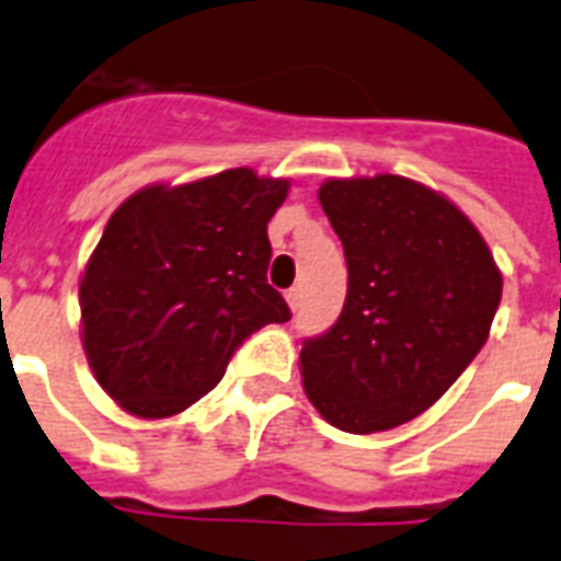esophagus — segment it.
Returning a JSON list of instances; mask_svg holds the SVG:
<instances>
[{"mask_svg":"<svg viewBox=\"0 0 561 561\" xmlns=\"http://www.w3.org/2000/svg\"><path fill=\"white\" fill-rule=\"evenodd\" d=\"M286 304H289V310H298V304H301V289L293 286L289 293H286Z\"/></svg>","mask_w":561,"mask_h":561,"instance_id":"34e87169","label":"esophagus"}]
</instances>
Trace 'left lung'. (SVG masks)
<instances>
[{
  "label": "left lung",
  "mask_w": 561,
  "mask_h": 561,
  "mask_svg": "<svg viewBox=\"0 0 561 561\" xmlns=\"http://www.w3.org/2000/svg\"><path fill=\"white\" fill-rule=\"evenodd\" d=\"M319 202L345 249L348 295L336 324L304 342V392L345 433L392 430L480 354L501 268L474 221L410 178H328Z\"/></svg>",
  "instance_id": "8db88e82"
}]
</instances>
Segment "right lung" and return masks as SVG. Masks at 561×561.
Here are the masks:
<instances>
[{"instance_id": "add662e5", "label": "right lung", "mask_w": 561, "mask_h": 561, "mask_svg": "<svg viewBox=\"0 0 561 561\" xmlns=\"http://www.w3.org/2000/svg\"><path fill=\"white\" fill-rule=\"evenodd\" d=\"M286 193V178L240 167L142 186L116 207L78 301L87 363L125 412H184L219 383L254 330L289 321L266 284V225Z\"/></svg>"}]
</instances>
